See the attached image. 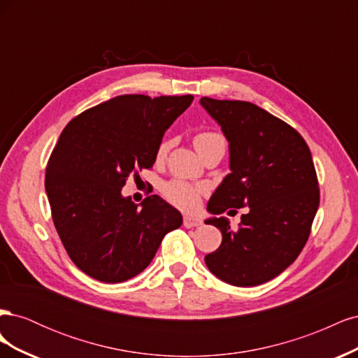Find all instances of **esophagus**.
Here are the masks:
<instances>
[{"label":"esophagus","mask_w":358,"mask_h":358,"mask_svg":"<svg viewBox=\"0 0 358 358\" xmlns=\"http://www.w3.org/2000/svg\"><path fill=\"white\" fill-rule=\"evenodd\" d=\"M183 225L187 227V229H191V227H199L201 225V220L196 218V216H183Z\"/></svg>","instance_id":"esophagus-1"}]
</instances>
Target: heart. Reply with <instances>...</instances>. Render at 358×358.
Wrapping results in <instances>:
<instances>
[{
  "instance_id": "obj_1",
  "label": "heart",
  "mask_w": 358,
  "mask_h": 358,
  "mask_svg": "<svg viewBox=\"0 0 358 358\" xmlns=\"http://www.w3.org/2000/svg\"><path fill=\"white\" fill-rule=\"evenodd\" d=\"M216 142H224V137L215 131H200L194 136V145L200 152L201 149ZM170 149V140H162L157 148V159H162ZM161 194L169 203L182 210H192L200 201L203 188L182 179H171L161 185Z\"/></svg>"
}]
</instances>
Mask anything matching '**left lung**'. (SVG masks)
<instances>
[{
  "label": "left lung",
  "instance_id": "obj_1",
  "mask_svg": "<svg viewBox=\"0 0 358 358\" xmlns=\"http://www.w3.org/2000/svg\"><path fill=\"white\" fill-rule=\"evenodd\" d=\"M200 103L230 143L231 173L208 210L249 208L237 230L225 218L206 221L222 233L221 246L204 257L206 266L227 284H264L282 273L309 239L320 206L309 146L291 125L252 103L209 96Z\"/></svg>",
  "mask_w": 358,
  "mask_h": 358
}]
</instances>
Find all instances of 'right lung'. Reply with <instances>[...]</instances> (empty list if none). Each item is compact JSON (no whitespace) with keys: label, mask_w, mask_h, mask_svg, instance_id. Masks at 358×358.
Wrapping results in <instances>:
<instances>
[{"label":"right lung","mask_w":358,"mask_h":358,"mask_svg":"<svg viewBox=\"0 0 358 358\" xmlns=\"http://www.w3.org/2000/svg\"><path fill=\"white\" fill-rule=\"evenodd\" d=\"M192 95L129 94L91 107L62 129L48 161L45 187L52 220L71 262L107 284L149 266L182 215L158 196L142 208L122 197L129 175L152 169L166 129Z\"/></svg>","instance_id":"obj_1"}]
</instances>
